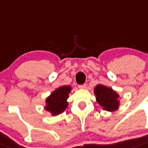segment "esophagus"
<instances>
[{"label": "esophagus", "mask_w": 148, "mask_h": 148, "mask_svg": "<svg viewBox=\"0 0 148 148\" xmlns=\"http://www.w3.org/2000/svg\"><path fill=\"white\" fill-rule=\"evenodd\" d=\"M78 88H79V89H85V88H86V84L79 85V86H78Z\"/></svg>", "instance_id": "34e87169"}]
</instances>
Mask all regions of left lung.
Instances as JSON below:
<instances>
[{
    "label": "left lung",
    "mask_w": 148,
    "mask_h": 148,
    "mask_svg": "<svg viewBox=\"0 0 148 148\" xmlns=\"http://www.w3.org/2000/svg\"><path fill=\"white\" fill-rule=\"evenodd\" d=\"M93 91L96 100L103 110L113 112L119 108V95L113 89L103 84H97Z\"/></svg>",
    "instance_id": "left-lung-1"
}]
</instances>
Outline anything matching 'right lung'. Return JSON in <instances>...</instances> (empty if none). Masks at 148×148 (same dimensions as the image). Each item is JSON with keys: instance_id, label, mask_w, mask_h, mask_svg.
<instances>
[{"instance_id": "add662e5", "label": "right lung", "mask_w": 148, "mask_h": 148, "mask_svg": "<svg viewBox=\"0 0 148 148\" xmlns=\"http://www.w3.org/2000/svg\"><path fill=\"white\" fill-rule=\"evenodd\" d=\"M71 91V86H61L52 92L45 99L44 109L55 116L64 112L68 106V99Z\"/></svg>"}]
</instances>
